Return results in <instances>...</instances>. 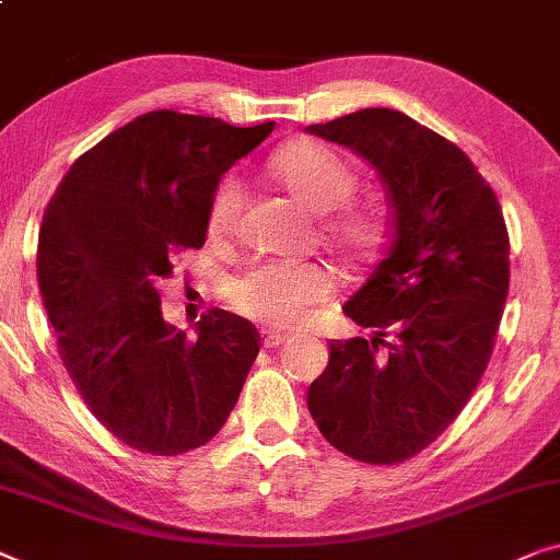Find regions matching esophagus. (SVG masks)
<instances>
[{"label":"esophagus","mask_w":560,"mask_h":560,"mask_svg":"<svg viewBox=\"0 0 560 560\" xmlns=\"http://www.w3.org/2000/svg\"><path fill=\"white\" fill-rule=\"evenodd\" d=\"M282 343H285V336H282V334H275V330H265V334H262V346L265 348H280Z\"/></svg>","instance_id":"1"}]
</instances>
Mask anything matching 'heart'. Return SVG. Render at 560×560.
Here are the masks:
<instances>
[{
  "mask_svg": "<svg viewBox=\"0 0 560 560\" xmlns=\"http://www.w3.org/2000/svg\"><path fill=\"white\" fill-rule=\"evenodd\" d=\"M270 168L293 197L315 214L328 212L326 232L338 253L348 260H363L381 240V220L371 207L346 201L351 197L355 176L351 166L328 145L298 141L280 149ZM242 201L237 176H224L214 186L207 207L209 240L230 237ZM334 282L318 265L262 262L232 282L230 300L242 315L275 330L303 326L313 307L326 303Z\"/></svg>",
  "mask_w": 560,
  "mask_h": 560,
  "instance_id": "obj_1",
  "label": "heart"
}]
</instances>
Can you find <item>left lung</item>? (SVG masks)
Instances as JSON below:
<instances>
[{
  "label": "left lung",
  "instance_id": "obj_1",
  "mask_svg": "<svg viewBox=\"0 0 560 560\" xmlns=\"http://www.w3.org/2000/svg\"><path fill=\"white\" fill-rule=\"evenodd\" d=\"M307 131L366 159L392 209L384 253L343 305L374 336L330 340L307 409L343 455L396 465L457 419L488 369L510 285L508 226L467 153L399 110L363 108Z\"/></svg>",
  "mask_w": 560,
  "mask_h": 560
}]
</instances>
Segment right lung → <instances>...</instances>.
<instances>
[{"label":"right lung","mask_w":560,"mask_h":560,"mask_svg":"<svg viewBox=\"0 0 560 560\" xmlns=\"http://www.w3.org/2000/svg\"><path fill=\"white\" fill-rule=\"evenodd\" d=\"M272 128L143 113L85 151L45 209L37 282L62 363L131 450L174 457L207 444L260 353L253 323L226 311L199 320L197 338L168 326L156 285L176 255L205 245L214 186Z\"/></svg>","instance_id":"add662e5"}]
</instances>
